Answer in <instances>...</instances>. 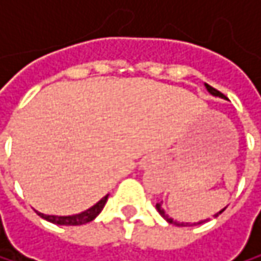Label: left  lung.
<instances>
[{"label":"left lung","mask_w":261,"mask_h":261,"mask_svg":"<svg viewBox=\"0 0 261 261\" xmlns=\"http://www.w3.org/2000/svg\"><path fill=\"white\" fill-rule=\"evenodd\" d=\"M205 87H207V90H208V92H210L212 95H215V96H221V98H224V95H222V93H221L219 90H216V89H213L212 86H208V84H205ZM155 208H157V212H159V213H160V215H162V216H163V218H165V219H166V221H168L169 224H174V225H177V227H187V225H189V224H182V222H181V224H180V222H177V221H174L172 218H169V216H168V215L165 213V210H163V207H162V202H157V204H155ZM225 208H227V207H225ZM225 208H222V210H221L219 213H216L215 216H218V215H221V213H222V212H224ZM202 222H205V221H201V222H198V224H202ZM193 225H196V224H193Z\"/></svg>","instance_id":"left-lung-1"}]
</instances>
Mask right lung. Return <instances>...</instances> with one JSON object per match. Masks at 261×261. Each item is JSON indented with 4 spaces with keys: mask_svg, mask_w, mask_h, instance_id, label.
I'll return each mask as SVG.
<instances>
[{
    "mask_svg": "<svg viewBox=\"0 0 261 261\" xmlns=\"http://www.w3.org/2000/svg\"><path fill=\"white\" fill-rule=\"evenodd\" d=\"M107 198H109V195H106L95 205H92L90 208L81 212L79 215H72V216H51V215L39 213V216L46 219L48 222L56 224V225H83V224H87V222L93 221L101 213V210L104 208V205L107 202Z\"/></svg>",
    "mask_w": 261,
    "mask_h": 261,
    "instance_id": "obj_1",
    "label": "right lung"
}]
</instances>
